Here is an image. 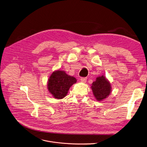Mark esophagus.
<instances>
[{
    "label": "esophagus",
    "instance_id": "obj_1",
    "mask_svg": "<svg viewBox=\"0 0 147 147\" xmlns=\"http://www.w3.org/2000/svg\"><path fill=\"white\" fill-rule=\"evenodd\" d=\"M86 80H87V78H85V77L80 78V80L82 81V82H86Z\"/></svg>",
    "mask_w": 147,
    "mask_h": 147
}]
</instances>
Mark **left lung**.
I'll use <instances>...</instances> for the list:
<instances>
[{"instance_id": "left-lung-1", "label": "left lung", "mask_w": 147, "mask_h": 147, "mask_svg": "<svg viewBox=\"0 0 147 147\" xmlns=\"http://www.w3.org/2000/svg\"><path fill=\"white\" fill-rule=\"evenodd\" d=\"M92 89L96 99L101 101L107 97L111 92V86L109 81L103 76L97 77L93 82Z\"/></svg>"}]
</instances>
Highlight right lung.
<instances>
[{
  "instance_id": "add662e5",
  "label": "right lung",
  "mask_w": 147,
  "mask_h": 147,
  "mask_svg": "<svg viewBox=\"0 0 147 147\" xmlns=\"http://www.w3.org/2000/svg\"><path fill=\"white\" fill-rule=\"evenodd\" d=\"M76 82L73 76L68 75L64 71L54 72L48 79V89L56 99H62L67 95L69 88Z\"/></svg>"
}]
</instances>
